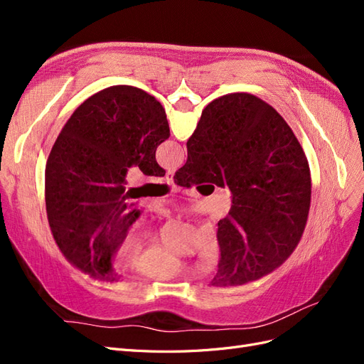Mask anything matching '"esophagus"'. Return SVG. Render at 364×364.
<instances>
[{"label":"esophagus","instance_id":"34e87169","mask_svg":"<svg viewBox=\"0 0 364 364\" xmlns=\"http://www.w3.org/2000/svg\"><path fill=\"white\" fill-rule=\"evenodd\" d=\"M165 181L168 183H174V171H168L167 176H165Z\"/></svg>","mask_w":364,"mask_h":364}]
</instances>
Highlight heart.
Instances as JSON below:
<instances>
[{"label":"heart","mask_w":364,"mask_h":364,"mask_svg":"<svg viewBox=\"0 0 364 364\" xmlns=\"http://www.w3.org/2000/svg\"><path fill=\"white\" fill-rule=\"evenodd\" d=\"M156 235L146 229H136L129 234L121 246V257L127 261H136L135 269L142 277L155 281H171L185 277L191 269L173 257L168 250L158 246ZM200 258L203 266L211 269L220 258V243L214 232H209L202 240Z\"/></svg>","instance_id":"1"}]
</instances>
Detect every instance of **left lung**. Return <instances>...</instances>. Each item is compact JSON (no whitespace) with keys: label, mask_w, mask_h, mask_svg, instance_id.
Wrapping results in <instances>:
<instances>
[{"label":"left lung","mask_w":364,"mask_h":364,"mask_svg":"<svg viewBox=\"0 0 364 364\" xmlns=\"http://www.w3.org/2000/svg\"><path fill=\"white\" fill-rule=\"evenodd\" d=\"M170 136L164 107L134 86H112L75 109L50 151L46 205L54 240L95 279L118 281L114 258L141 215L126 176H164L156 149Z\"/></svg>","instance_id":"1"}]
</instances>
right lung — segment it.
I'll use <instances>...</instances> for the list:
<instances>
[{
    "label": "right lung",
    "instance_id": "right-lung-1",
    "mask_svg": "<svg viewBox=\"0 0 364 364\" xmlns=\"http://www.w3.org/2000/svg\"><path fill=\"white\" fill-rule=\"evenodd\" d=\"M186 151L176 183L213 182L232 193L218 222L213 285H243L279 267L299 243L311 202L310 167L285 119L255 95H223L203 109Z\"/></svg>",
    "mask_w": 364,
    "mask_h": 364
}]
</instances>
